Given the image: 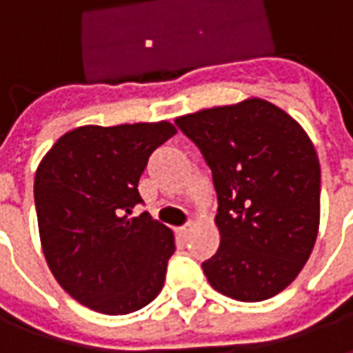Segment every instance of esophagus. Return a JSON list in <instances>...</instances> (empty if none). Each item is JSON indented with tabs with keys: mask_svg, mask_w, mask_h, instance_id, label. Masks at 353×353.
<instances>
[{
	"mask_svg": "<svg viewBox=\"0 0 353 353\" xmlns=\"http://www.w3.org/2000/svg\"><path fill=\"white\" fill-rule=\"evenodd\" d=\"M189 230H191V225H185V227H177L176 232H177V236L185 238L187 234H189Z\"/></svg>",
	"mask_w": 353,
	"mask_h": 353,
	"instance_id": "obj_1",
	"label": "esophagus"
}]
</instances>
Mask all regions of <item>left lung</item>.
Here are the masks:
<instances>
[{"mask_svg": "<svg viewBox=\"0 0 353 353\" xmlns=\"http://www.w3.org/2000/svg\"><path fill=\"white\" fill-rule=\"evenodd\" d=\"M212 170L219 250L210 285L242 303L278 295L310 257L319 229L318 153L303 126L261 98L177 117Z\"/></svg>", "mask_w": 353, "mask_h": 353, "instance_id": "obj_1", "label": "left lung"}]
</instances>
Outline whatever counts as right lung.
<instances>
[{
  "label": "right lung",
  "instance_id": "add662e5",
  "mask_svg": "<svg viewBox=\"0 0 353 353\" xmlns=\"http://www.w3.org/2000/svg\"><path fill=\"white\" fill-rule=\"evenodd\" d=\"M168 121L79 126L65 132L35 172L43 253L77 303L123 316L161 293L176 252L174 232L143 212L139 177L157 147L176 134Z\"/></svg>",
  "mask_w": 353,
  "mask_h": 353
}]
</instances>
